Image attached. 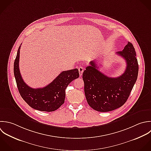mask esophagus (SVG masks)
<instances>
[{
	"label": "esophagus",
	"mask_w": 151,
	"mask_h": 151,
	"mask_svg": "<svg viewBox=\"0 0 151 151\" xmlns=\"http://www.w3.org/2000/svg\"><path fill=\"white\" fill-rule=\"evenodd\" d=\"M78 70H79V76H82V73H83V68L81 66V67H79V68Z\"/></svg>",
	"instance_id": "1"
}]
</instances>
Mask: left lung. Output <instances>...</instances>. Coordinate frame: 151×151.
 <instances>
[{"instance_id": "8db88e82", "label": "left lung", "mask_w": 151, "mask_h": 151, "mask_svg": "<svg viewBox=\"0 0 151 151\" xmlns=\"http://www.w3.org/2000/svg\"><path fill=\"white\" fill-rule=\"evenodd\" d=\"M116 54L127 63L125 71L120 76H106L98 70L95 60L91 61L83 73L86 101L95 111L105 112L121 107L128 99L137 80L139 66L133 45L128 42L122 51Z\"/></svg>"}]
</instances>
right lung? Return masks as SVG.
<instances>
[{
	"label": "right lung",
	"mask_w": 151,
	"mask_h": 151,
	"mask_svg": "<svg viewBox=\"0 0 151 151\" xmlns=\"http://www.w3.org/2000/svg\"><path fill=\"white\" fill-rule=\"evenodd\" d=\"M19 46L14 62V75L20 95L32 108L40 111L53 112L64 104L65 90L68 85L79 78L78 69L62 72L50 83L42 88L33 89L23 81L19 68Z\"/></svg>",
	"instance_id": "add662e5"
}]
</instances>
